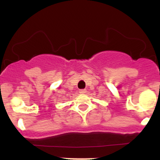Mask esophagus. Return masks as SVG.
Segmentation results:
<instances>
[{"instance_id":"34e87169","label":"esophagus","mask_w":160,"mask_h":160,"mask_svg":"<svg viewBox=\"0 0 160 160\" xmlns=\"http://www.w3.org/2000/svg\"><path fill=\"white\" fill-rule=\"evenodd\" d=\"M79 92H80V94H84V93L86 92V89H80V90H79Z\"/></svg>"}]
</instances>
